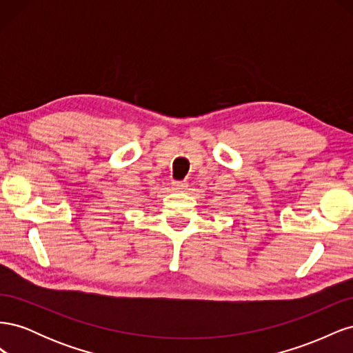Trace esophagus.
<instances>
[{
  "mask_svg": "<svg viewBox=\"0 0 353 353\" xmlns=\"http://www.w3.org/2000/svg\"><path fill=\"white\" fill-rule=\"evenodd\" d=\"M172 187L175 191H184V190H187L188 184H187V181H175Z\"/></svg>",
  "mask_w": 353,
  "mask_h": 353,
  "instance_id": "34e87169",
  "label": "esophagus"
}]
</instances>
